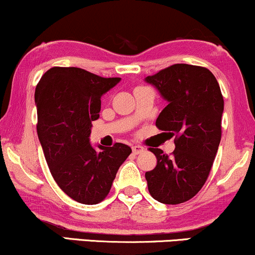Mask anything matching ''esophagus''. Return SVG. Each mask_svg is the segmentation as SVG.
Here are the masks:
<instances>
[{"mask_svg": "<svg viewBox=\"0 0 255 255\" xmlns=\"http://www.w3.org/2000/svg\"><path fill=\"white\" fill-rule=\"evenodd\" d=\"M131 151H133L134 154H139V153H141V152H144V147H142V146H139V145H134V146H131Z\"/></svg>", "mask_w": 255, "mask_h": 255, "instance_id": "esophagus-1", "label": "esophagus"}]
</instances>
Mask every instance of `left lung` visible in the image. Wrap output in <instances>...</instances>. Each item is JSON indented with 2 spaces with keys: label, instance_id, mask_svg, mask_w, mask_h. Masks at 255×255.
Instances as JSON below:
<instances>
[{
  "label": "left lung",
  "instance_id": "left-lung-1",
  "mask_svg": "<svg viewBox=\"0 0 255 255\" xmlns=\"http://www.w3.org/2000/svg\"><path fill=\"white\" fill-rule=\"evenodd\" d=\"M168 105L157 118L160 130L175 135L170 156L150 148L157 157L145 174L148 192L168 205L184 203L206 182L222 136L224 101L215 75L207 68L177 63L146 77Z\"/></svg>",
  "mask_w": 255,
  "mask_h": 255
}]
</instances>
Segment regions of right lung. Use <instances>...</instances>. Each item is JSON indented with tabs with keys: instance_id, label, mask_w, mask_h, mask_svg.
I'll use <instances>...</instances> for the list:
<instances>
[{
	"instance_id": "obj_1",
	"label": "right lung",
	"mask_w": 255,
	"mask_h": 255,
	"mask_svg": "<svg viewBox=\"0 0 255 255\" xmlns=\"http://www.w3.org/2000/svg\"><path fill=\"white\" fill-rule=\"evenodd\" d=\"M120 81L77 67H54L36 87L37 133L46 163L58 187L78 203H101L131 152L121 142L107 148L98 145L97 152L90 142L102 96Z\"/></svg>"
}]
</instances>
